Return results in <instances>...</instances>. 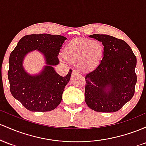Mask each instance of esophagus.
Masks as SVG:
<instances>
[{"instance_id":"34e87169","label":"esophagus","mask_w":146,"mask_h":146,"mask_svg":"<svg viewBox=\"0 0 146 146\" xmlns=\"http://www.w3.org/2000/svg\"><path fill=\"white\" fill-rule=\"evenodd\" d=\"M80 73V71L77 69H74V70H73L72 71V74H79Z\"/></svg>"}]
</instances>
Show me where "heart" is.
<instances>
[{
  "label": "heart",
  "mask_w": 146,
  "mask_h": 146,
  "mask_svg": "<svg viewBox=\"0 0 146 146\" xmlns=\"http://www.w3.org/2000/svg\"><path fill=\"white\" fill-rule=\"evenodd\" d=\"M104 54V47L99 42L92 39L75 40L67 45L65 58L70 63L78 64L83 72L94 70L100 64Z\"/></svg>",
  "instance_id": "b5f03b06"
}]
</instances>
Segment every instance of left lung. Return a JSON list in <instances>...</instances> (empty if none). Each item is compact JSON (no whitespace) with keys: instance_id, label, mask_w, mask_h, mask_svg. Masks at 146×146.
I'll list each match as a JSON object with an SVG mask.
<instances>
[{"instance_id":"obj_1","label":"left lung","mask_w":146,"mask_h":146,"mask_svg":"<svg viewBox=\"0 0 146 146\" xmlns=\"http://www.w3.org/2000/svg\"><path fill=\"white\" fill-rule=\"evenodd\" d=\"M90 37L102 42L104 49L100 64L85 77V101L96 112H117L135 94L137 58L122 39L99 34Z\"/></svg>"}]
</instances>
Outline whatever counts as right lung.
I'll list each match as a JSON object with an SVG mask.
<instances>
[{
    "label": "right lung",
    "instance_id": "add662e5",
    "mask_svg": "<svg viewBox=\"0 0 146 146\" xmlns=\"http://www.w3.org/2000/svg\"><path fill=\"white\" fill-rule=\"evenodd\" d=\"M66 37L48 34L24 36L11 52L7 75L12 96L26 109L32 112H48L60 104L62 94L71 76L72 70L61 76L54 70L59 63L58 56ZM37 49L45 55L48 65L36 76L26 73L22 60L28 52Z\"/></svg>",
    "mask_w": 146,
    "mask_h": 146
}]
</instances>
